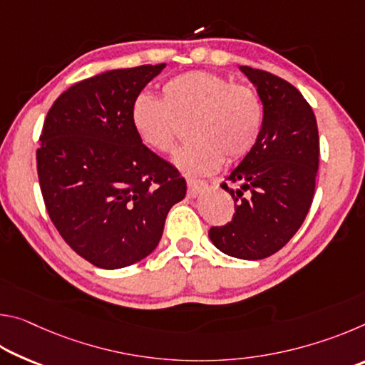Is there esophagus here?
I'll use <instances>...</instances> for the list:
<instances>
[{
	"label": "esophagus",
	"mask_w": 365,
	"mask_h": 365,
	"mask_svg": "<svg viewBox=\"0 0 365 365\" xmlns=\"http://www.w3.org/2000/svg\"><path fill=\"white\" fill-rule=\"evenodd\" d=\"M187 185H188V196L190 197H196L201 193V191H205L207 188V182L197 180V178H187Z\"/></svg>",
	"instance_id": "34e87169"
}]
</instances>
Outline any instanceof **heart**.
I'll list each match as a JSON object with an SVG mask.
<instances>
[{"mask_svg": "<svg viewBox=\"0 0 365 365\" xmlns=\"http://www.w3.org/2000/svg\"><path fill=\"white\" fill-rule=\"evenodd\" d=\"M138 140L150 150H175L190 123L195 141L178 151L175 163L188 174H212L227 160L245 158L259 138L262 108L255 91L212 72L195 71L168 80L160 100L141 93L130 108Z\"/></svg>", "mask_w": 365, "mask_h": 365, "instance_id": "heart-1", "label": "heart"}]
</instances>
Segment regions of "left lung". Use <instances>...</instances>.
Returning <instances> with one entry per match:
<instances>
[{
	"mask_svg": "<svg viewBox=\"0 0 365 365\" xmlns=\"http://www.w3.org/2000/svg\"><path fill=\"white\" fill-rule=\"evenodd\" d=\"M256 86L264 115L259 138L220 187L232 195V222L211 227L209 238L225 255L269 257L299 230L312 205L319 169V130L312 108L274 73L240 66Z\"/></svg>",
	"mask_w": 365,
	"mask_h": 365,
	"instance_id": "1",
	"label": "left lung"
}]
</instances>
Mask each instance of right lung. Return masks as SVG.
Segmentation results:
<instances>
[{"instance_id": "right-lung-1", "label": "right lung", "mask_w": 365, "mask_h": 365, "mask_svg": "<svg viewBox=\"0 0 365 365\" xmlns=\"http://www.w3.org/2000/svg\"><path fill=\"white\" fill-rule=\"evenodd\" d=\"M164 67L82 80L54 101L43 123L36 170L49 219L100 269L151 255L170 207L187 193L185 178L141 143L130 122L133 100Z\"/></svg>"}]
</instances>
